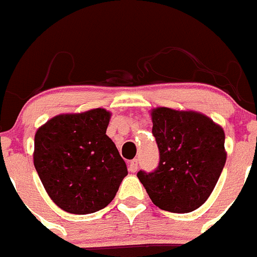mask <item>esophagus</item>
I'll return each instance as SVG.
<instances>
[{"instance_id": "34e87169", "label": "esophagus", "mask_w": 257, "mask_h": 257, "mask_svg": "<svg viewBox=\"0 0 257 257\" xmlns=\"http://www.w3.org/2000/svg\"><path fill=\"white\" fill-rule=\"evenodd\" d=\"M128 171L130 172L138 171V160H133L130 163H128Z\"/></svg>"}]
</instances>
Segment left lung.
I'll return each mask as SVG.
<instances>
[{
	"mask_svg": "<svg viewBox=\"0 0 257 257\" xmlns=\"http://www.w3.org/2000/svg\"><path fill=\"white\" fill-rule=\"evenodd\" d=\"M152 122L160 163L138 178L157 207L192 212L207 201L224 169V130L202 113L165 106L152 110Z\"/></svg>",
	"mask_w": 257,
	"mask_h": 257,
	"instance_id": "1",
	"label": "left lung"
}]
</instances>
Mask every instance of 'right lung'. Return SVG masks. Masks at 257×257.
<instances>
[{"instance_id": "right-lung-1", "label": "right lung", "mask_w": 257, "mask_h": 257, "mask_svg": "<svg viewBox=\"0 0 257 257\" xmlns=\"http://www.w3.org/2000/svg\"><path fill=\"white\" fill-rule=\"evenodd\" d=\"M109 119L110 113L103 108L59 114L36 133V171L61 210L92 213L115 197L127 167L106 136Z\"/></svg>"}]
</instances>
